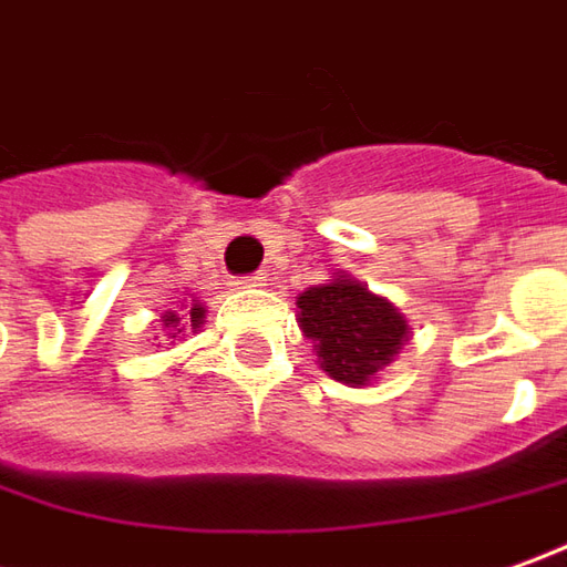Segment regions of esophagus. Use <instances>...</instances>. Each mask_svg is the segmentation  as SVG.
<instances>
[{
	"mask_svg": "<svg viewBox=\"0 0 567 567\" xmlns=\"http://www.w3.org/2000/svg\"><path fill=\"white\" fill-rule=\"evenodd\" d=\"M234 287H237V290H259V287H265V277L261 275L237 277V280H234Z\"/></svg>",
	"mask_w": 567,
	"mask_h": 567,
	"instance_id": "1",
	"label": "esophagus"
}]
</instances>
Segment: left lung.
I'll return each mask as SVG.
<instances>
[{"label": "left lung", "mask_w": 567, "mask_h": 567, "mask_svg": "<svg viewBox=\"0 0 567 567\" xmlns=\"http://www.w3.org/2000/svg\"><path fill=\"white\" fill-rule=\"evenodd\" d=\"M296 306V321L315 342L321 370L351 389L370 385L408 342L404 315L349 275L308 287Z\"/></svg>", "instance_id": "1"}]
</instances>
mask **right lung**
I'll return each instance as SVG.
<instances>
[{"mask_svg":"<svg viewBox=\"0 0 567 567\" xmlns=\"http://www.w3.org/2000/svg\"><path fill=\"white\" fill-rule=\"evenodd\" d=\"M203 318H206V308L200 306V299H190V306H182L178 311H166L163 315V327L169 330V336L187 333V330L194 333L203 323Z\"/></svg>","mask_w":567,"mask_h":567,"instance_id":"right-lung-1","label":"right lung"}]
</instances>
